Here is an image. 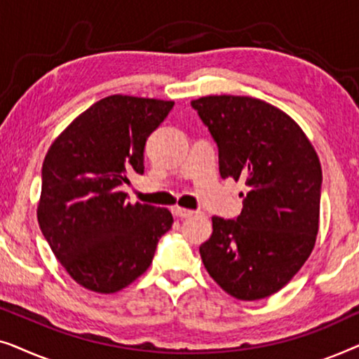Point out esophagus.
Listing matches in <instances>:
<instances>
[{"label":"esophagus","mask_w":359,"mask_h":359,"mask_svg":"<svg viewBox=\"0 0 359 359\" xmlns=\"http://www.w3.org/2000/svg\"><path fill=\"white\" fill-rule=\"evenodd\" d=\"M171 210H173L175 217H180V219L191 217V215L194 214V210H191V209H184V208H180V205H176V208H173Z\"/></svg>","instance_id":"1"}]
</instances>
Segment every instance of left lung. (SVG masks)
<instances>
[{"label": "left lung", "mask_w": 359, "mask_h": 359, "mask_svg": "<svg viewBox=\"0 0 359 359\" xmlns=\"http://www.w3.org/2000/svg\"><path fill=\"white\" fill-rule=\"evenodd\" d=\"M219 147L222 178L243 180L237 220L212 217L199 247L210 278L240 301L278 292L311 257L320 219L317 151L286 112L250 96L191 101Z\"/></svg>", "instance_id": "left-lung-1"}]
</instances>
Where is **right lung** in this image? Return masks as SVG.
Here are the masks:
<instances>
[{"instance_id":"right-lung-1","label":"right lung","mask_w":359,"mask_h":359,"mask_svg":"<svg viewBox=\"0 0 359 359\" xmlns=\"http://www.w3.org/2000/svg\"><path fill=\"white\" fill-rule=\"evenodd\" d=\"M175 102L112 95L81 112L53 140L42 165L37 220L67 273L112 294L149 269L168 232V209L127 203V175L144 173L149 135Z\"/></svg>"}]
</instances>
